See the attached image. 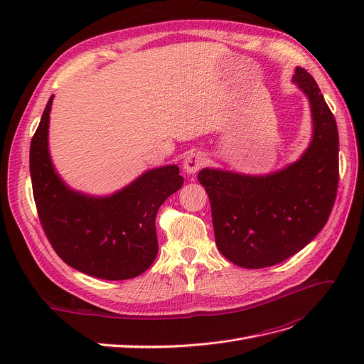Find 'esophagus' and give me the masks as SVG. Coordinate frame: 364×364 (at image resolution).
Listing matches in <instances>:
<instances>
[{
    "label": "esophagus",
    "mask_w": 364,
    "mask_h": 364,
    "mask_svg": "<svg viewBox=\"0 0 364 364\" xmlns=\"http://www.w3.org/2000/svg\"><path fill=\"white\" fill-rule=\"evenodd\" d=\"M205 164V156L200 151H191L183 159V170L186 174H196Z\"/></svg>",
    "instance_id": "esophagus-1"
}]
</instances>
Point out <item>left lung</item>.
<instances>
[{"label":"left lung","mask_w":364,"mask_h":364,"mask_svg":"<svg viewBox=\"0 0 364 364\" xmlns=\"http://www.w3.org/2000/svg\"><path fill=\"white\" fill-rule=\"evenodd\" d=\"M293 83L310 103L313 134L299 159L267 174L203 168L215 245L245 269L274 266L304 249L331 214L338 183L336 118L313 77L297 67Z\"/></svg>","instance_id":"1"}]
</instances>
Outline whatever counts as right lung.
<instances>
[{"instance_id":"1","label":"right lung","mask_w":364,"mask_h":364,"mask_svg":"<svg viewBox=\"0 0 364 364\" xmlns=\"http://www.w3.org/2000/svg\"><path fill=\"white\" fill-rule=\"evenodd\" d=\"M46 106L30 144V176L41 225L58 255L85 274L123 281L144 273L156 258L155 218L159 206L183 183L176 164L142 173L123 188L92 196L65 182L48 149Z\"/></svg>"}]
</instances>
